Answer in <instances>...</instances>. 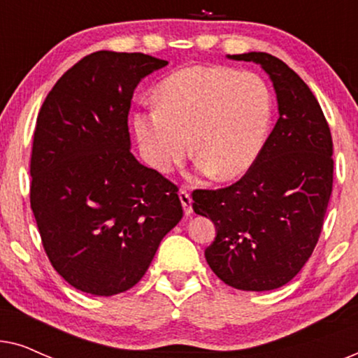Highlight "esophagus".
<instances>
[{
	"mask_svg": "<svg viewBox=\"0 0 358 358\" xmlns=\"http://www.w3.org/2000/svg\"><path fill=\"white\" fill-rule=\"evenodd\" d=\"M179 199H180V203H182V207H184V213L185 215L192 213V197H190V194L187 192V190L180 189Z\"/></svg>",
	"mask_w": 358,
	"mask_h": 358,
	"instance_id": "obj_1",
	"label": "esophagus"
}]
</instances>
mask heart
Wrapping results in <instances>:
<instances>
[{"mask_svg": "<svg viewBox=\"0 0 358 358\" xmlns=\"http://www.w3.org/2000/svg\"><path fill=\"white\" fill-rule=\"evenodd\" d=\"M156 107L134 114L131 125L146 163L168 174L190 148L200 173L241 178L261 155L272 122L267 83L256 73L194 65L169 75L155 91Z\"/></svg>", "mask_w": 358, "mask_h": 358, "instance_id": "obj_1", "label": "heart"}]
</instances>
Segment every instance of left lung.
<instances>
[{"instance_id": "1", "label": "left lung", "mask_w": 358, "mask_h": 358, "mask_svg": "<svg viewBox=\"0 0 358 358\" xmlns=\"http://www.w3.org/2000/svg\"><path fill=\"white\" fill-rule=\"evenodd\" d=\"M261 65L278 120L252 168L218 190H194L192 208L213 222L205 259L220 280L246 292L285 285L315 251L332 192V138L321 106L287 63L264 52L228 55Z\"/></svg>"}]
</instances>
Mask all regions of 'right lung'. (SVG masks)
I'll use <instances>...</instances> for the list:
<instances>
[{"mask_svg":"<svg viewBox=\"0 0 358 358\" xmlns=\"http://www.w3.org/2000/svg\"><path fill=\"white\" fill-rule=\"evenodd\" d=\"M166 65L145 53L94 52L38 112L31 207L53 268L85 293L110 296L138 283L182 218L178 187L130 153L135 87Z\"/></svg>","mask_w":358,"mask_h":358,"instance_id":"1","label":"right lung"}]
</instances>
